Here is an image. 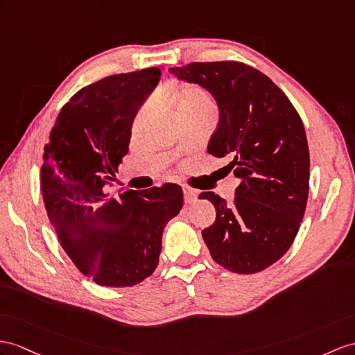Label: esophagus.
I'll list each match as a JSON object with an SVG mask.
<instances>
[{
  "instance_id": "34e87169",
  "label": "esophagus",
  "mask_w": 355,
  "mask_h": 355,
  "mask_svg": "<svg viewBox=\"0 0 355 355\" xmlns=\"http://www.w3.org/2000/svg\"><path fill=\"white\" fill-rule=\"evenodd\" d=\"M197 191L196 189L191 188H184V198H185V203H193L197 200Z\"/></svg>"
}]
</instances>
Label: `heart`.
I'll return each mask as SVG.
<instances>
[{
	"mask_svg": "<svg viewBox=\"0 0 355 355\" xmlns=\"http://www.w3.org/2000/svg\"><path fill=\"white\" fill-rule=\"evenodd\" d=\"M164 105L173 114V117H184V116H211L215 114V103L209 93L203 90L197 85H185V87L179 89L176 93L170 94L168 98L162 101ZM146 114L148 111L141 110L138 112L134 125H132V134L137 135L143 128Z\"/></svg>",
	"mask_w": 355,
	"mask_h": 355,
	"instance_id": "1",
	"label": "heart"
}]
</instances>
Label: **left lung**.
<instances>
[{
  "mask_svg": "<svg viewBox=\"0 0 355 355\" xmlns=\"http://www.w3.org/2000/svg\"><path fill=\"white\" fill-rule=\"evenodd\" d=\"M168 72L200 84L218 103L207 152L241 179L232 203L202 193L217 211L202 232L212 259L236 274L266 270L291 248L304 217L310 157L304 125L265 73L241 62H197ZM224 167V168H226Z\"/></svg>",
  "mask_w": 355,
  "mask_h": 355,
  "instance_id": "left-lung-1",
  "label": "left lung"
}]
</instances>
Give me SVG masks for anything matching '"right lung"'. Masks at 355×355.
<instances>
[{"instance_id":"obj_1","label":"right lung","mask_w":355,"mask_h":355,"mask_svg":"<svg viewBox=\"0 0 355 355\" xmlns=\"http://www.w3.org/2000/svg\"><path fill=\"white\" fill-rule=\"evenodd\" d=\"M159 67L110 75L83 87L60 111L40 170L43 203L60 245L85 277L129 288L157 270L162 230L184 205L182 188L111 193L138 108Z\"/></svg>"}]
</instances>
